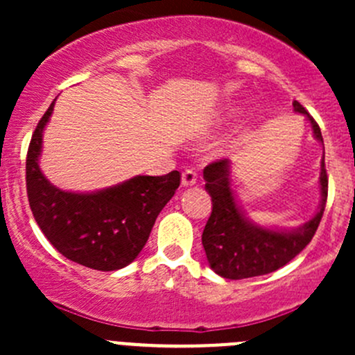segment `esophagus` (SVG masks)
I'll return each instance as SVG.
<instances>
[{"mask_svg": "<svg viewBox=\"0 0 355 355\" xmlns=\"http://www.w3.org/2000/svg\"><path fill=\"white\" fill-rule=\"evenodd\" d=\"M196 182H198V173H196L192 168L184 170V173H182V185H184V187H191Z\"/></svg>", "mask_w": 355, "mask_h": 355, "instance_id": "esophagus-1", "label": "esophagus"}]
</instances>
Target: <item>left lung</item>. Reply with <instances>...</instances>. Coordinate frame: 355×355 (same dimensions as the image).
I'll return each mask as SVG.
<instances>
[{"instance_id": "obj_1", "label": "left lung", "mask_w": 355, "mask_h": 355, "mask_svg": "<svg viewBox=\"0 0 355 355\" xmlns=\"http://www.w3.org/2000/svg\"><path fill=\"white\" fill-rule=\"evenodd\" d=\"M292 105L293 111L306 114L314 137L323 142L320 125L314 118L299 101ZM204 180L213 211L204 227L202 245L211 270L230 280L261 277L285 266L313 241L327 206L328 177L324 157L321 159L320 173V207L309 221L292 230L261 227L245 216L232 189V163L228 159L207 164L204 168Z\"/></svg>"}]
</instances>
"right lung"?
I'll return each instance as SVG.
<instances>
[{
  "instance_id": "add662e5",
  "label": "right lung",
  "mask_w": 355,
  "mask_h": 355,
  "mask_svg": "<svg viewBox=\"0 0 355 355\" xmlns=\"http://www.w3.org/2000/svg\"><path fill=\"white\" fill-rule=\"evenodd\" d=\"M55 101L39 120L28 146L25 173L32 214L46 239L67 259L98 271L120 270L146 245L157 214L180 185V173L137 175L94 192L55 187L39 166L42 134Z\"/></svg>"
}]
</instances>
